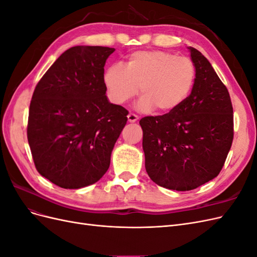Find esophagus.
Returning a JSON list of instances; mask_svg holds the SVG:
<instances>
[{
    "label": "esophagus",
    "instance_id": "34e87169",
    "mask_svg": "<svg viewBox=\"0 0 257 257\" xmlns=\"http://www.w3.org/2000/svg\"><path fill=\"white\" fill-rule=\"evenodd\" d=\"M127 120L131 123H134V122H136L138 120V115H136L134 113H128L127 114Z\"/></svg>",
    "mask_w": 257,
    "mask_h": 257
}]
</instances>
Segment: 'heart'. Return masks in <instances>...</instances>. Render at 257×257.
<instances>
[{
	"mask_svg": "<svg viewBox=\"0 0 257 257\" xmlns=\"http://www.w3.org/2000/svg\"><path fill=\"white\" fill-rule=\"evenodd\" d=\"M196 78L193 62L184 57L162 51H136L128 56L125 67L113 64L104 74L110 99L123 105L141 88L137 109L169 112L189 97Z\"/></svg>",
	"mask_w": 257,
	"mask_h": 257,
	"instance_id": "obj_1",
	"label": "heart"
}]
</instances>
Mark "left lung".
Listing matches in <instances>:
<instances>
[{"label":"left lung","mask_w":257,"mask_h":257,"mask_svg":"<svg viewBox=\"0 0 257 257\" xmlns=\"http://www.w3.org/2000/svg\"><path fill=\"white\" fill-rule=\"evenodd\" d=\"M188 49L196 69L189 97L168 113L139 121L148 175L176 191L194 190L219 175L234 138L226 87L201 52Z\"/></svg>","instance_id":"obj_1"}]
</instances>
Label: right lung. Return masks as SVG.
<instances>
[{
	"mask_svg": "<svg viewBox=\"0 0 257 257\" xmlns=\"http://www.w3.org/2000/svg\"><path fill=\"white\" fill-rule=\"evenodd\" d=\"M114 48L75 46L38 81L28 142L37 172L63 189L97 182L109 168L128 111L106 95L104 66Z\"/></svg>",
	"mask_w": 257,
	"mask_h": 257,
	"instance_id": "obj_1",
	"label": "right lung"
}]
</instances>
